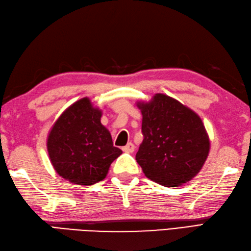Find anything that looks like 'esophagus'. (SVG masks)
<instances>
[{"label": "esophagus", "instance_id": "esophagus-1", "mask_svg": "<svg viewBox=\"0 0 251 251\" xmlns=\"http://www.w3.org/2000/svg\"><path fill=\"white\" fill-rule=\"evenodd\" d=\"M122 150L126 152V153H132V152H134V150H135V146H134V144H132V143H129V144H126V146H125L124 148H122Z\"/></svg>", "mask_w": 251, "mask_h": 251}]
</instances>
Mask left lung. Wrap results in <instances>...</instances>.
Listing matches in <instances>:
<instances>
[{
  "mask_svg": "<svg viewBox=\"0 0 251 251\" xmlns=\"http://www.w3.org/2000/svg\"><path fill=\"white\" fill-rule=\"evenodd\" d=\"M136 105L143 115L144 139L135 158L145 176L169 187L194 179L211 148L200 116L165 94H155L149 101H137Z\"/></svg>",
  "mask_w": 251,
  "mask_h": 251,
  "instance_id": "8db88e82",
  "label": "left lung"
}]
</instances>
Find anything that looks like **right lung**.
Wrapping results in <instances>:
<instances>
[{
  "instance_id": "add662e5",
  "label": "right lung",
  "mask_w": 251,
  "mask_h": 251,
  "mask_svg": "<svg viewBox=\"0 0 251 251\" xmlns=\"http://www.w3.org/2000/svg\"><path fill=\"white\" fill-rule=\"evenodd\" d=\"M102 109L88 97L67 107L47 137L49 158L58 176L72 184L89 186L104 180L122 151L101 124Z\"/></svg>"
}]
</instances>
